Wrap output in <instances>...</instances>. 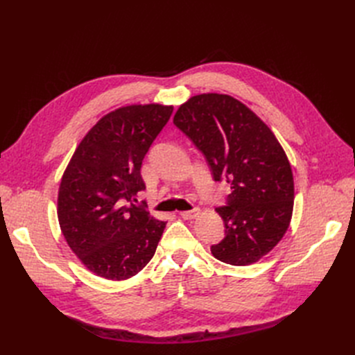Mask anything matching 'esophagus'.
<instances>
[{
	"instance_id": "esophagus-1",
	"label": "esophagus",
	"mask_w": 355,
	"mask_h": 355,
	"mask_svg": "<svg viewBox=\"0 0 355 355\" xmlns=\"http://www.w3.org/2000/svg\"><path fill=\"white\" fill-rule=\"evenodd\" d=\"M200 214V209H192V210H188V211H180V216L189 220V219H196Z\"/></svg>"
}]
</instances>
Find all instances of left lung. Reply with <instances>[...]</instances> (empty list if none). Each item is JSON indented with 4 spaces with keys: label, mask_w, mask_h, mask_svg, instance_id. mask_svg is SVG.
<instances>
[{
    "label": "left lung",
    "mask_w": 355,
    "mask_h": 355,
    "mask_svg": "<svg viewBox=\"0 0 355 355\" xmlns=\"http://www.w3.org/2000/svg\"><path fill=\"white\" fill-rule=\"evenodd\" d=\"M173 123L206 157L214 180L231 187L216 211L225 239L218 261L245 266L280 243L292 220L295 184L283 146L259 116L230 94L202 93L179 106Z\"/></svg>",
    "instance_id": "8db88e82"
}]
</instances>
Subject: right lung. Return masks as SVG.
I'll use <instances>...</instances> for the list:
<instances>
[{
    "instance_id": "right-lung-1",
    "label": "right lung",
    "mask_w": 355,
    "mask_h": 355,
    "mask_svg": "<svg viewBox=\"0 0 355 355\" xmlns=\"http://www.w3.org/2000/svg\"><path fill=\"white\" fill-rule=\"evenodd\" d=\"M173 106L127 105L103 115L83 137L63 171L58 219L87 270L121 282L153 259L166 223L133 204L145 189L142 161Z\"/></svg>"
}]
</instances>
